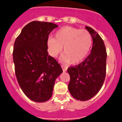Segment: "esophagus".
<instances>
[{"label": "esophagus", "instance_id": "1", "mask_svg": "<svg viewBox=\"0 0 122 122\" xmlns=\"http://www.w3.org/2000/svg\"><path fill=\"white\" fill-rule=\"evenodd\" d=\"M61 67H62V70L64 72H65V71H66L67 70V68L65 66H64V65H61Z\"/></svg>", "mask_w": 122, "mask_h": 122}]
</instances>
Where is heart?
I'll list each match as a JSON object with an SVG mask.
<instances>
[{"mask_svg": "<svg viewBox=\"0 0 122 122\" xmlns=\"http://www.w3.org/2000/svg\"><path fill=\"white\" fill-rule=\"evenodd\" d=\"M92 44V36L87 30L69 26L58 29L55 33V39L49 37L47 41L51 56L56 57L63 48L61 60L71 64H78L86 58Z\"/></svg>", "mask_w": 122, "mask_h": 122, "instance_id": "obj_1", "label": "heart"}]
</instances>
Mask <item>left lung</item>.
Masks as SVG:
<instances>
[{
  "label": "left lung",
  "mask_w": 122,
  "mask_h": 122,
  "mask_svg": "<svg viewBox=\"0 0 122 122\" xmlns=\"http://www.w3.org/2000/svg\"><path fill=\"white\" fill-rule=\"evenodd\" d=\"M85 28L93 39L91 53L78 65L67 69L70 75L68 89L77 100L87 101L98 93L106 76L107 53L103 40L89 27Z\"/></svg>",
  "instance_id": "obj_1"
}]
</instances>
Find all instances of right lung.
<instances>
[{"label":"right lung","mask_w":122,"mask_h":122,"mask_svg":"<svg viewBox=\"0 0 122 122\" xmlns=\"http://www.w3.org/2000/svg\"><path fill=\"white\" fill-rule=\"evenodd\" d=\"M58 25L33 21L26 25L15 40L13 51L15 70L19 86L26 96L36 102H44L52 95L61 66L48 55V36Z\"/></svg>","instance_id":"1"}]
</instances>
